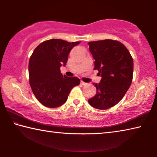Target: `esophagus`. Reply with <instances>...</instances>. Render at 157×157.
Wrapping results in <instances>:
<instances>
[{
	"mask_svg": "<svg viewBox=\"0 0 157 157\" xmlns=\"http://www.w3.org/2000/svg\"><path fill=\"white\" fill-rule=\"evenodd\" d=\"M87 83H86V82H83V81H81V84H82V85H86Z\"/></svg>",
	"mask_w": 157,
	"mask_h": 157,
	"instance_id": "34e87169",
	"label": "esophagus"
}]
</instances>
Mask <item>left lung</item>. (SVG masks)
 Returning <instances> with one entry per match:
<instances>
[{"label":"left lung","mask_w":157,"mask_h":157,"mask_svg":"<svg viewBox=\"0 0 157 157\" xmlns=\"http://www.w3.org/2000/svg\"><path fill=\"white\" fill-rule=\"evenodd\" d=\"M89 51L95 59V70L102 79L95 84L96 94L88 100L98 109L113 107L124 97L132 84L134 63L129 50L118 41L105 40L89 42Z\"/></svg>","instance_id":"obj_1"}]
</instances>
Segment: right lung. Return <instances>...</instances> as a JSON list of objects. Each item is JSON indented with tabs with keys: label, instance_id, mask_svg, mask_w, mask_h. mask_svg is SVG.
<instances>
[{
	"label": "right lung",
	"instance_id": "obj_1",
	"mask_svg": "<svg viewBox=\"0 0 157 157\" xmlns=\"http://www.w3.org/2000/svg\"><path fill=\"white\" fill-rule=\"evenodd\" d=\"M79 42L53 39L42 42L34 49L29 61V78L34 95L42 105L49 108L60 107L66 102L74 86L80 79L61 73L69 52Z\"/></svg>",
	"mask_w": 157,
	"mask_h": 157
}]
</instances>
